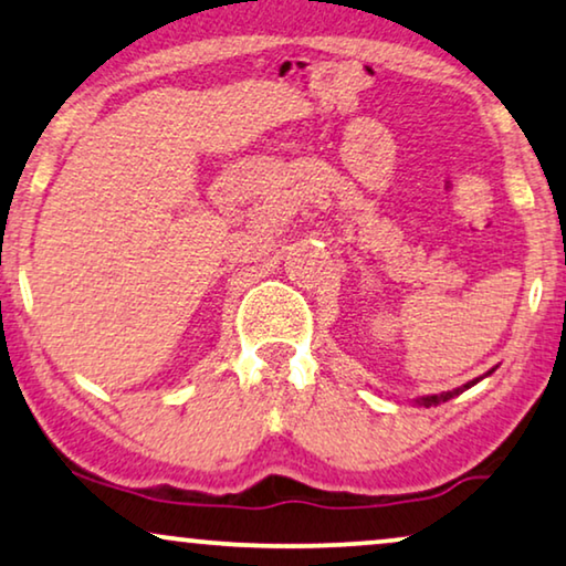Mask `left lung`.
<instances>
[{"instance_id": "8db88e82", "label": "left lung", "mask_w": 566, "mask_h": 566, "mask_svg": "<svg viewBox=\"0 0 566 566\" xmlns=\"http://www.w3.org/2000/svg\"><path fill=\"white\" fill-rule=\"evenodd\" d=\"M492 374V370H490ZM479 381V378H474V381H469V384H463L461 389H453V391H446V394H436V397H422V399H415L417 405H422V407H432V405H440V401H448V399H453V397H459V394L463 391V389H469V386H474Z\"/></svg>"}]
</instances>
